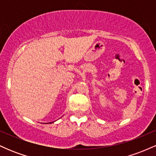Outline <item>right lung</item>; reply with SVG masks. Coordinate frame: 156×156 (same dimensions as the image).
<instances>
[{"instance_id":"add662e5","label":"right lung","mask_w":156,"mask_h":156,"mask_svg":"<svg viewBox=\"0 0 156 156\" xmlns=\"http://www.w3.org/2000/svg\"><path fill=\"white\" fill-rule=\"evenodd\" d=\"M52 122H50V123H52ZM48 123H49V122H48Z\"/></svg>"}]
</instances>
